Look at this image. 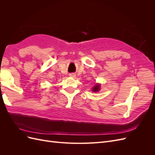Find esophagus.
<instances>
[{
	"instance_id": "34e87169",
	"label": "esophagus",
	"mask_w": 155,
	"mask_h": 155,
	"mask_svg": "<svg viewBox=\"0 0 155 155\" xmlns=\"http://www.w3.org/2000/svg\"><path fill=\"white\" fill-rule=\"evenodd\" d=\"M69 76H70V77H72V78H74L75 76H76V74H75L74 73H70V74H69Z\"/></svg>"
}]
</instances>
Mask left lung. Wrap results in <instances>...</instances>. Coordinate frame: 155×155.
Returning a JSON list of instances; mask_svg holds the SVG:
<instances>
[{"instance_id":"1","label":"left lung","mask_w":155,"mask_h":155,"mask_svg":"<svg viewBox=\"0 0 155 155\" xmlns=\"http://www.w3.org/2000/svg\"><path fill=\"white\" fill-rule=\"evenodd\" d=\"M100 90V85H96L95 87L93 88V91L94 92H97Z\"/></svg>"}]
</instances>
